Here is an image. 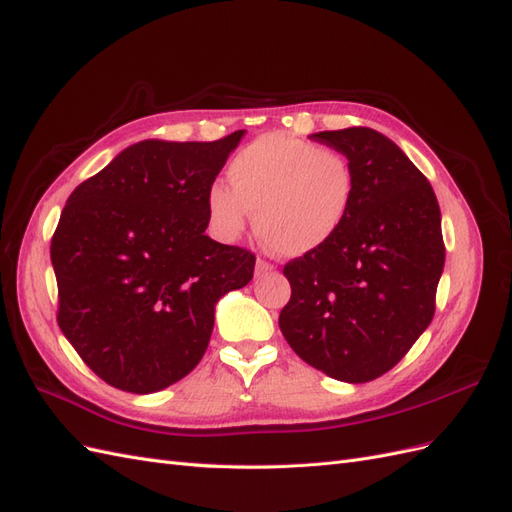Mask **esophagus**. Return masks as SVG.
<instances>
[{"label": "esophagus", "mask_w": 512, "mask_h": 512, "mask_svg": "<svg viewBox=\"0 0 512 512\" xmlns=\"http://www.w3.org/2000/svg\"><path fill=\"white\" fill-rule=\"evenodd\" d=\"M275 267L271 265L269 260H265V258H258L256 260V275H267V273H271Z\"/></svg>", "instance_id": "34e87169"}]
</instances>
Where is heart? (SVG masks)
I'll use <instances>...</instances> for the list:
<instances>
[{"label":"heart","mask_w":512,"mask_h":512,"mask_svg":"<svg viewBox=\"0 0 512 512\" xmlns=\"http://www.w3.org/2000/svg\"><path fill=\"white\" fill-rule=\"evenodd\" d=\"M354 194V168L342 151L269 132L232 158L228 188L213 185L207 211L226 239H235L254 211L256 235L269 250L305 256L337 237Z\"/></svg>","instance_id":"b5f03b06"}]
</instances>
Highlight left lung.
<instances>
[{
    "mask_svg": "<svg viewBox=\"0 0 512 512\" xmlns=\"http://www.w3.org/2000/svg\"><path fill=\"white\" fill-rule=\"evenodd\" d=\"M312 138L350 160L356 194L333 241L286 262L292 292L280 329L307 365L361 384L393 369L429 327L442 215L431 183L391 138L371 128Z\"/></svg>",
    "mask_w": 512,
    "mask_h": 512,
    "instance_id": "obj_1",
    "label": "left lung"
}]
</instances>
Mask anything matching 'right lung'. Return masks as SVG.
I'll return each mask as SVG.
<instances>
[{"label":"right lung","instance_id":"right-lung-1","mask_svg":"<svg viewBox=\"0 0 512 512\" xmlns=\"http://www.w3.org/2000/svg\"><path fill=\"white\" fill-rule=\"evenodd\" d=\"M243 134L136 143L61 211L57 324L115 389L147 395L188 376L209 346L215 303L254 277L252 252L205 235L207 194Z\"/></svg>","mask_w":512,"mask_h":512}]
</instances>
